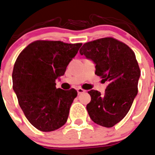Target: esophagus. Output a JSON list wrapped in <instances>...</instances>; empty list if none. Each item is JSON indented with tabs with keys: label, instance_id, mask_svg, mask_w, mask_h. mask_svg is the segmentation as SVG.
<instances>
[{
	"label": "esophagus",
	"instance_id": "obj_1",
	"mask_svg": "<svg viewBox=\"0 0 155 155\" xmlns=\"http://www.w3.org/2000/svg\"><path fill=\"white\" fill-rule=\"evenodd\" d=\"M77 92H78V95H80V94L82 93H84L85 90L84 89H81V88H79V89H77Z\"/></svg>",
	"mask_w": 155,
	"mask_h": 155
}]
</instances>
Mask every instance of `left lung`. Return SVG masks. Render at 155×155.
Wrapping results in <instances>:
<instances>
[{
    "label": "left lung",
    "instance_id": "8db88e82",
    "mask_svg": "<svg viewBox=\"0 0 155 155\" xmlns=\"http://www.w3.org/2000/svg\"><path fill=\"white\" fill-rule=\"evenodd\" d=\"M79 53L92 60L95 74L108 82L103 95L93 89L88 92L89 117L101 126L113 127L127 115L138 94L141 71L134 53L125 43L106 37L85 43Z\"/></svg>",
    "mask_w": 155,
    "mask_h": 155
}]
</instances>
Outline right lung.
<instances>
[{
	"mask_svg": "<svg viewBox=\"0 0 155 155\" xmlns=\"http://www.w3.org/2000/svg\"><path fill=\"white\" fill-rule=\"evenodd\" d=\"M81 46L37 40L29 44L14 63L13 89L26 118L40 131H55L67 121L77 92L56 89V79L64 75Z\"/></svg>",
	"mask_w": 155,
	"mask_h": 155,
	"instance_id": "add662e5",
	"label": "right lung"
}]
</instances>
